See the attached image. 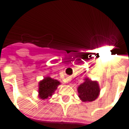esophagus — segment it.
Returning <instances> with one entry per match:
<instances>
[{
    "label": "esophagus",
    "mask_w": 129,
    "mask_h": 129,
    "mask_svg": "<svg viewBox=\"0 0 129 129\" xmlns=\"http://www.w3.org/2000/svg\"><path fill=\"white\" fill-rule=\"evenodd\" d=\"M70 81V78H66V81L68 82V81Z\"/></svg>",
    "instance_id": "obj_1"
}]
</instances>
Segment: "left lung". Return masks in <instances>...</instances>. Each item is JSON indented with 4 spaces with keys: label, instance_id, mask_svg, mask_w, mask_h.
Wrapping results in <instances>:
<instances>
[{
    "label": "left lung",
    "instance_id": "8db88e82",
    "mask_svg": "<svg viewBox=\"0 0 129 129\" xmlns=\"http://www.w3.org/2000/svg\"><path fill=\"white\" fill-rule=\"evenodd\" d=\"M78 92L79 98L83 102H92L98 97L100 90L96 81H92L86 78L85 81L78 87Z\"/></svg>",
    "mask_w": 129,
    "mask_h": 129
}]
</instances>
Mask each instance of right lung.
<instances>
[{"instance_id":"1","label":"right lung","mask_w":129,"mask_h":129,"mask_svg":"<svg viewBox=\"0 0 129 129\" xmlns=\"http://www.w3.org/2000/svg\"><path fill=\"white\" fill-rule=\"evenodd\" d=\"M59 84L60 82L58 81L52 79L49 77L45 78L39 84V98L45 99H48L49 96H51Z\"/></svg>"}]
</instances>
